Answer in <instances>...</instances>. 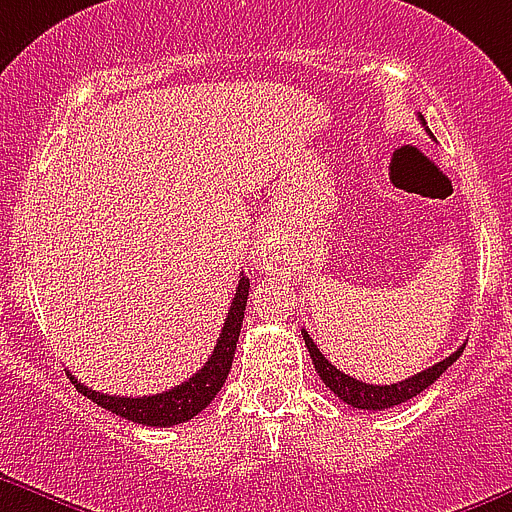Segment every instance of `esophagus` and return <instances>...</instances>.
Segmentation results:
<instances>
[{
	"instance_id": "obj_1",
	"label": "esophagus",
	"mask_w": 512,
	"mask_h": 512,
	"mask_svg": "<svg viewBox=\"0 0 512 512\" xmlns=\"http://www.w3.org/2000/svg\"><path fill=\"white\" fill-rule=\"evenodd\" d=\"M278 237H275L273 229H267V232L260 234V239H257V247H255V260L260 262V265H270V262L278 257Z\"/></svg>"
}]
</instances>
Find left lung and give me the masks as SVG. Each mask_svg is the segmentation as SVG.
Listing matches in <instances>:
<instances>
[{
	"instance_id": "obj_1",
	"label": "left lung",
	"mask_w": 512,
	"mask_h": 512,
	"mask_svg": "<svg viewBox=\"0 0 512 512\" xmlns=\"http://www.w3.org/2000/svg\"><path fill=\"white\" fill-rule=\"evenodd\" d=\"M421 124H426L423 117ZM428 135H431V132H428ZM301 334L303 342H306L308 347V354H311L313 359V367H316V372H319V377L324 380L326 388H329L339 400H344V403L352 405V408H362V411H382V408H393V405H400L405 403V400L416 398V395L423 393L428 385H434V382L444 375L446 367L454 365L459 359V354L464 352V347H459L457 352L449 354V357L441 359V362H436L434 367H428V370L418 372V375L408 377V380L393 382V385H370V382L354 380V377L344 375L342 370H336L329 359L319 352V347H316V342L308 336V331L301 329Z\"/></svg>"
}]
</instances>
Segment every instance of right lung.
<instances>
[{
	"label": "right lung",
	"instance_id": "obj_1",
	"mask_svg": "<svg viewBox=\"0 0 512 512\" xmlns=\"http://www.w3.org/2000/svg\"><path fill=\"white\" fill-rule=\"evenodd\" d=\"M247 296H250V278H239L237 293L229 306L227 321L222 326V334L216 339V347L211 352L209 362L201 367L193 377L186 382L176 385V388L165 390L158 395H142V398H124V395H107L96 393V390L86 388L84 382H78L76 377L68 372L71 382L81 395L94 400L96 405L107 408V411L117 413V416L127 418V421L142 423V426H176V423L188 421V418L199 416L206 405L216 398V393L224 388L229 370H232L234 349H237L239 329H242V319H245Z\"/></svg>",
	"mask_w": 512,
	"mask_h": 512
}]
</instances>
